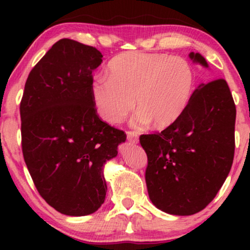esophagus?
I'll use <instances>...</instances> for the list:
<instances>
[{"mask_svg": "<svg viewBox=\"0 0 250 250\" xmlns=\"http://www.w3.org/2000/svg\"><path fill=\"white\" fill-rule=\"evenodd\" d=\"M127 140L133 145H135V143H138V135L134 132H127Z\"/></svg>", "mask_w": 250, "mask_h": 250, "instance_id": "esophagus-1", "label": "esophagus"}]
</instances>
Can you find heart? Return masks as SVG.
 <instances>
[{"instance_id": "b5f03b06", "label": "heart", "mask_w": 250, "mask_h": 250, "mask_svg": "<svg viewBox=\"0 0 250 250\" xmlns=\"http://www.w3.org/2000/svg\"><path fill=\"white\" fill-rule=\"evenodd\" d=\"M108 78H95L92 100L98 114L119 124L139 108L132 125L155 128L173 125L186 112L194 90L193 68L187 59L160 53L126 52L108 64ZM136 102H134V98Z\"/></svg>"}]
</instances>
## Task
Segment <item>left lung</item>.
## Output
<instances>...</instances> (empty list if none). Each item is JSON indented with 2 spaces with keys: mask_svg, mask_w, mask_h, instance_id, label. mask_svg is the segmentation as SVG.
Here are the masks:
<instances>
[{
  "mask_svg": "<svg viewBox=\"0 0 250 250\" xmlns=\"http://www.w3.org/2000/svg\"><path fill=\"white\" fill-rule=\"evenodd\" d=\"M193 63L209 68L200 53ZM235 105L224 80L201 83L181 118L158 134L141 135L148 156L149 198L167 214L188 216L214 199L234 156Z\"/></svg>",
  "mask_w": 250,
  "mask_h": 250,
  "instance_id": "left-lung-1",
  "label": "left lung"
}]
</instances>
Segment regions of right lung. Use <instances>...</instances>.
I'll list each match as a JSON object with an SVG mask.
<instances>
[{"instance_id": "obj_1", "label": "right lung", "mask_w": 250, "mask_h": 250, "mask_svg": "<svg viewBox=\"0 0 250 250\" xmlns=\"http://www.w3.org/2000/svg\"><path fill=\"white\" fill-rule=\"evenodd\" d=\"M102 57L77 41H58L29 73L20 104L27 168L43 199L68 216L90 215L104 203V167L126 140L99 118L92 100Z\"/></svg>"}]
</instances>
